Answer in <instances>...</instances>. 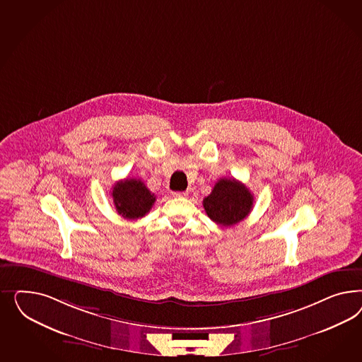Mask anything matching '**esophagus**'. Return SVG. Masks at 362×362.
<instances>
[{"instance_id": "obj_1", "label": "esophagus", "mask_w": 362, "mask_h": 362, "mask_svg": "<svg viewBox=\"0 0 362 362\" xmlns=\"http://www.w3.org/2000/svg\"><path fill=\"white\" fill-rule=\"evenodd\" d=\"M173 195L175 197H186L188 192L187 191H176V192H173Z\"/></svg>"}]
</instances>
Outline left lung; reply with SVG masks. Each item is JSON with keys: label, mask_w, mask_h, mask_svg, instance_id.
<instances>
[{"label": "left lung", "mask_w": 362, "mask_h": 362, "mask_svg": "<svg viewBox=\"0 0 362 362\" xmlns=\"http://www.w3.org/2000/svg\"><path fill=\"white\" fill-rule=\"evenodd\" d=\"M252 206L251 191L239 180L227 177L218 180L212 192L203 200L209 219L224 227L235 226L245 219Z\"/></svg>", "instance_id": "obj_1"}]
</instances>
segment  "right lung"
<instances>
[{"instance_id":"right-lung-1","label":"right lung","mask_w":362,"mask_h":362,"mask_svg":"<svg viewBox=\"0 0 362 362\" xmlns=\"http://www.w3.org/2000/svg\"><path fill=\"white\" fill-rule=\"evenodd\" d=\"M112 202L124 219L143 218L153 206L156 197L139 179H124L112 187Z\"/></svg>"}]
</instances>
